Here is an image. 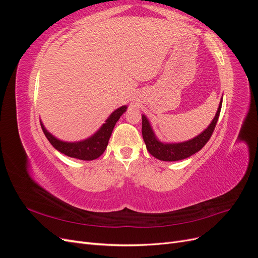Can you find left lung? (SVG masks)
<instances>
[{"mask_svg":"<svg viewBox=\"0 0 258 258\" xmlns=\"http://www.w3.org/2000/svg\"><path fill=\"white\" fill-rule=\"evenodd\" d=\"M223 98L218 105L217 112L214 116L213 120L211 121L209 127L202 131L200 135L195 137L188 141L181 142V143H162L155 136L153 128L151 126L150 121L146 118L145 115H142V136L143 140L146 144L147 151L153 155L155 158H157L162 161H176L185 159L189 156L194 155L195 153L199 152L202 147H204L207 142L212 136L213 131L215 129L216 122L218 119V116L221 113Z\"/></svg>","mask_w":258,"mask_h":258,"instance_id":"8db88e82","label":"left lung"}]
</instances>
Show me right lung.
Listing matches in <instances>:
<instances>
[{
  "label": "right lung",
  "instance_id": "obj_1",
  "mask_svg": "<svg viewBox=\"0 0 258 258\" xmlns=\"http://www.w3.org/2000/svg\"><path fill=\"white\" fill-rule=\"evenodd\" d=\"M126 110L127 105H123L119 108H117V110H115L110 116H108V118L105 120V123L101 126V128L95 135L79 142L61 141V140L54 138L51 134H49V132L46 130L42 121L41 126L45 137L47 138L50 144L60 153L69 156V157L77 158L81 160H93L99 158L100 156L104 153L116 122L118 121L120 116L126 112Z\"/></svg>",
  "mask_w": 258,
  "mask_h": 258
}]
</instances>
